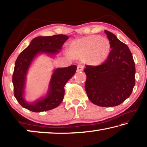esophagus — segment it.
<instances>
[{
  "label": "esophagus",
  "instance_id": "34e87169",
  "mask_svg": "<svg viewBox=\"0 0 147 147\" xmlns=\"http://www.w3.org/2000/svg\"><path fill=\"white\" fill-rule=\"evenodd\" d=\"M84 69V65H83L79 64L78 66H77V72H81L83 71Z\"/></svg>",
  "mask_w": 147,
  "mask_h": 147
}]
</instances>
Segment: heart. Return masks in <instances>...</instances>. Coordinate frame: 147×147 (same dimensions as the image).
Here are the masks:
<instances>
[{"mask_svg": "<svg viewBox=\"0 0 147 147\" xmlns=\"http://www.w3.org/2000/svg\"><path fill=\"white\" fill-rule=\"evenodd\" d=\"M109 39L99 36H89L74 40L69 46V51L76 58H86L91 63L105 60L110 51Z\"/></svg>", "mask_w": 147, "mask_h": 147, "instance_id": "obj_1", "label": "heart"}]
</instances>
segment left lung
Returning <instances> with one entry per match:
<instances>
[{
	"instance_id": "1",
	"label": "left lung",
	"mask_w": 147,
	"mask_h": 147,
	"mask_svg": "<svg viewBox=\"0 0 147 147\" xmlns=\"http://www.w3.org/2000/svg\"><path fill=\"white\" fill-rule=\"evenodd\" d=\"M105 33L111 49L103 63L86 65L85 89L92 103L113 107L130 96L135 86L136 67L128 47L111 32L105 30Z\"/></svg>"
}]
</instances>
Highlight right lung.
<instances>
[{
    "instance_id": "obj_1",
    "label": "right lung",
    "mask_w": 147,
    "mask_h": 147,
    "mask_svg": "<svg viewBox=\"0 0 147 147\" xmlns=\"http://www.w3.org/2000/svg\"><path fill=\"white\" fill-rule=\"evenodd\" d=\"M66 35L58 34L52 36H39L34 38L29 46L21 52L15 63L12 76L14 96L20 105L34 112L48 111L58 107L63 99L64 87L76 73V66L56 69L52 76L48 94L43 99L30 104L23 98V91L27 71L32 60L39 53L55 54L68 39Z\"/></svg>"
}]
</instances>
